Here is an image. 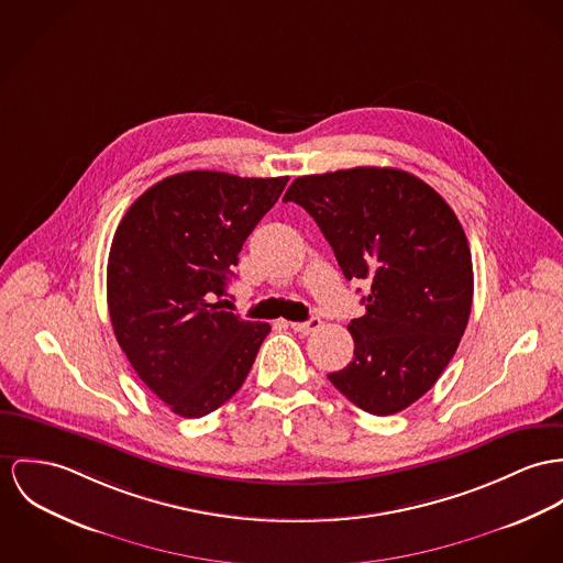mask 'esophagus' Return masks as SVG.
<instances>
[{
    "instance_id": "obj_1",
    "label": "esophagus",
    "mask_w": 563,
    "mask_h": 563,
    "mask_svg": "<svg viewBox=\"0 0 563 563\" xmlns=\"http://www.w3.org/2000/svg\"><path fill=\"white\" fill-rule=\"evenodd\" d=\"M291 325V330L294 332H300V334H310V332H314V330H319L321 328V319L319 317H310L308 321H294V323H289Z\"/></svg>"
}]
</instances>
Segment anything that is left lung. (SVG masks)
I'll use <instances>...</instances> for the list:
<instances>
[{"mask_svg": "<svg viewBox=\"0 0 563 563\" xmlns=\"http://www.w3.org/2000/svg\"><path fill=\"white\" fill-rule=\"evenodd\" d=\"M283 201L314 218L346 280H366L364 314L351 319L353 360L332 386L391 416L433 388L467 328L474 267L452 208L420 177L355 167L294 179Z\"/></svg>", "mask_w": 563, "mask_h": 563, "instance_id": "left-lung-1", "label": "left lung"}]
</instances>
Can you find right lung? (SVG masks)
<instances>
[{"instance_id": "add662e5", "label": "right lung", "mask_w": 563, "mask_h": 563, "mask_svg": "<svg viewBox=\"0 0 563 563\" xmlns=\"http://www.w3.org/2000/svg\"><path fill=\"white\" fill-rule=\"evenodd\" d=\"M287 179L172 175L130 206L113 235L107 302L115 339L141 382L181 418L208 416L242 388L269 334L218 298Z\"/></svg>"}]
</instances>
